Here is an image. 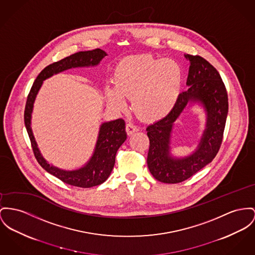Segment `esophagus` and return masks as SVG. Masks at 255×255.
Here are the masks:
<instances>
[{"mask_svg":"<svg viewBox=\"0 0 255 255\" xmlns=\"http://www.w3.org/2000/svg\"><path fill=\"white\" fill-rule=\"evenodd\" d=\"M126 130H127V133H128V135H131V134H133L134 132H136V131L138 130V128H137V127H136L135 125H133V124H131V123H128V124H127Z\"/></svg>","mask_w":255,"mask_h":255,"instance_id":"obj_1","label":"esophagus"}]
</instances>
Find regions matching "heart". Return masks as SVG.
Segmentation results:
<instances>
[{"instance_id": "heart-1", "label": "heart", "mask_w": 255, "mask_h": 255, "mask_svg": "<svg viewBox=\"0 0 255 255\" xmlns=\"http://www.w3.org/2000/svg\"><path fill=\"white\" fill-rule=\"evenodd\" d=\"M114 80L117 90L106 89L107 100L113 107L124 110L127 107L124 97L129 98L139 117L155 121L168 115L178 101L183 70L173 60L137 55L120 62Z\"/></svg>"}]
</instances>
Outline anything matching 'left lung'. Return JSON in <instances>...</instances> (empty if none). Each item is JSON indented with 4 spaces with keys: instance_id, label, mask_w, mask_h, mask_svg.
I'll return each mask as SVG.
<instances>
[{
    "instance_id": "1",
    "label": "left lung",
    "mask_w": 255,
    "mask_h": 255,
    "mask_svg": "<svg viewBox=\"0 0 255 255\" xmlns=\"http://www.w3.org/2000/svg\"><path fill=\"white\" fill-rule=\"evenodd\" d=\"M190 66L187 91L179 95L169 114L146 130L150 140L147 163L154 179L165 184H177L190 178L210 163L221 148L228 113V96L219 71L199 55L187 54ZM188 101H200L208 118L207 128L198 151L191 156L176 160L169 156V133L172 123Z\"/></svg>"
}]
</instances>
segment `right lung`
I'll list each match as a JSON object with an SVG mask.
<instances>
[{"mask_svg": "<svg viewBox=\"0 0 255 255\" xmlns=\"http://www.w3.org/2000/svg\"><path fill=\"white\" fill-rule=\"evenodd\" d=\"M104 56H106V53L100 48H97L91 51L77 52L58 62L52 63L46 68H43L37 75L27 97L24 111V122L31 140L34 157L43 169L60 179L62 182L73 187L84 188L96 187L107 180L114 167L117 151L127 139L125 126L126 123L123 119H118L102 124L96 150L90 161L83 168L74 171H65L48 164L37 149L31 128V114L33 110V104L43 80L55 73L61 72L68 68L96 66L102 61Z\"/></svg>", "mask_w": 255, "mask_h": 255, "instance_id": "obj_1", "label": "right lung"}]
</instances>
